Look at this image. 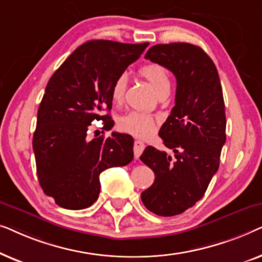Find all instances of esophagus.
Here are the masks:
<instances>
[{"label":"esophagus","instance_id":"obj_1","mask_svg":"<svg viewBox=\"0 0 262 262\" xmlns=\"http://www.w3.org/2000/svg\"><path fill=\"white\" fill-rule=\"evenodd\" d=\"M145 148V144L143 143L142 141H135V144H134V154H135V159H138L139 156L142 155L143 150Z\"/></svg>","mask_w":262,"mask_h":262}]
</instances>
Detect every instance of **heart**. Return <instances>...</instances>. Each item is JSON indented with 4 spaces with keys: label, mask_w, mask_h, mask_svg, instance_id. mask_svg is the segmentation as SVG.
<instances>
[{
    "label": "heart",
    "mask_w": 262,
    "mask_h": 262,
    "mask_svg": "<svg viewBox=\"0 0 262 262\" xmlns=\"http://www.w3.org/2000/svg\"><path fill=\"white\" fill-rule=\"evenodd\" d=\"M138 74L144 77L151 84V87L159 93H168L170 89V78L167 70L162 66L156 63H148L139 68ZM126 76L120 75L113 82L111 87V98L114 103H120L124 100L126 91ZM156 118L152 114L141 112V111H130L118 120V127L120 131L127 132L137 137H146L154 131Z\"/></svg>",
    "instance_id": "1"
}]
</instances>
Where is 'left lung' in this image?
Segmentation results:
<instances>
[{
	"label": "left lung",
	"mask_w": 262,
	"mask_h": 262,
	"mask_svg": "<svg viewBox=\"0 0 262 262\" xmlns=\"http://www.w3.org/2000/svg\"><path fill=\"white\" fill-rule=\"evenodd\" d=\"M145 58L177 77L175 106L159 132L174 157L154 146H146L141 156L155 173L154 184L142 192V202L157 216L170 217L202 199L217 173L227 138L223 92L216 66L199 46L159 44Z\"/></svg>",
	"instance_id": "left-lung-1"
}]
</instances>
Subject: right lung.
<instances>
[{"mask_svg":"<svg viewBox=\"0 0 262 262\" xmlns=\"http://www.w3.org/2000/svg\"><path fill=\"white\" fill-rule=\"evenodd\" d=\"M149 42L124 44L91 40L75 50L48 82L38 108L33 150L38 180L46 195L69 210L93 205L99 198V177L134 159V138L112 132L87 141L88 127L103 121L113 127L105 111L112 108L111 87L139 58Z\"/></svg>","mask_w":262,"mask_h":262,"instance_id":"right-lung-1","label":"right lung"}]
</instances>
